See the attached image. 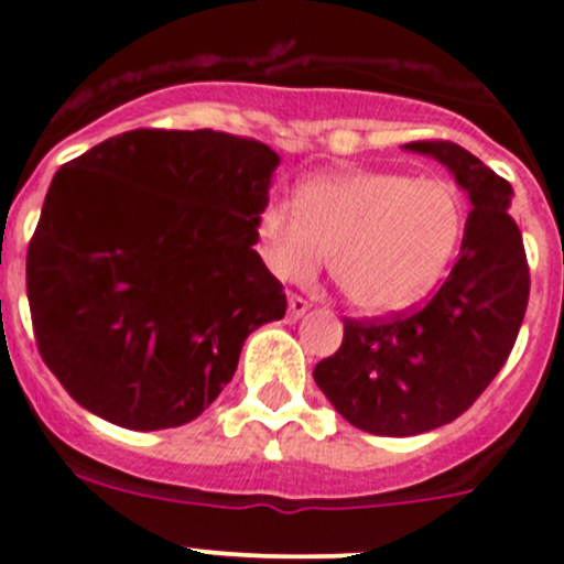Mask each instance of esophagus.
Wrapping results in <instances>:
<instances>
[{
	"mask_svg": "<svg viewBox=\"0 0 564 564\" xmlns=\"http://www.w3.org/2000/svg\"><path fill=\"white\" fill-rule=\"evenodd\" d=\"M306 310H310V301L301 299V295H290V304H288L290 321H299V317H304Z\"/></svg>",
	"mask_w": 564,
	"mask_h": 564,
	"instance_id": "34e87169",
	"label": "esophagus"
}]
</instances>
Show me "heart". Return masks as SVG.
<instances>
[{"label":"heart","mask_w":564,"mask_h":564,"mask_svg":"<svg viewBox=\"0 0 564 564\" xmlns=\"http://www.w3.org/2000/svg\"><path fill=\"white\" fill-rule=\"evenodd\" d=\"M464 203L443 178L345 171L306 182L295 208L258 214V252L282 282H310L330 258L347 304L382 317L426 299L454 263Z\"/></svg>","instance_id":"heart-1"}]
</instances>
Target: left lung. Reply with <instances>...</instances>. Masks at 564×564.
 <instances>
[{"label": "left lung", "mask_w": 564, "mask_h": 564, "mask_svg": "<svg viewBox=\"0 0 564 564\" xmlns=\"http://www.w3.org/2000/svg\"><path fill=\"white\" fill-rule=\"evenodd\" d=\"M402 149L448 167L469 217L456 265L426 306L393 321H347L339 350L315 367L334 410L380 437L456 421L508 361L530 299L524 243L508 214L513 187L456 143Z\"/></svg>", "instance_id": "left-lung-1"}]
</instances>
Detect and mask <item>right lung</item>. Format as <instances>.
<instances>
[{"label":"right lung","instance_id":"1","mask_svg":"<svg viewBox=\"0 0 564 564\" xmlns=\"http://www.w3.org/2000/svg\"><path fill=\"white\" fill-rule=\"evenodd\" d=\"M280 154L214 130H132L62 165L26 254L43 361L84 410L135 432L184 426L282 321L254 252Z\"/></svg>","mask_w":564,"mask_h":564}]
</instances>
